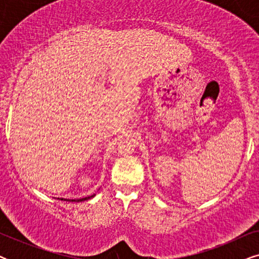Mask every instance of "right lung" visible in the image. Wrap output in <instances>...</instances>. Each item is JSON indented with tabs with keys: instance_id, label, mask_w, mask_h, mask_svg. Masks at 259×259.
Returning <instances> with one entry per match:
<instances>
[{
	"instance_id": "right-lung-1",
	"label": "right lung",
	"mask_w": 259,
	"mask_h": 259,
	"mask_svg": "<svg viewBox=\"0 0 259 259\" xmlns=\"http://www.w3.org/2000/svg\"><path fill=\"white\" fill-rule=\"evenodd\" d=\"M93 196H91V197H86V198H82V199H72V200H69V201H83V200H87V199H90V198H92Z\"/></svg>"
}]
</instances>
